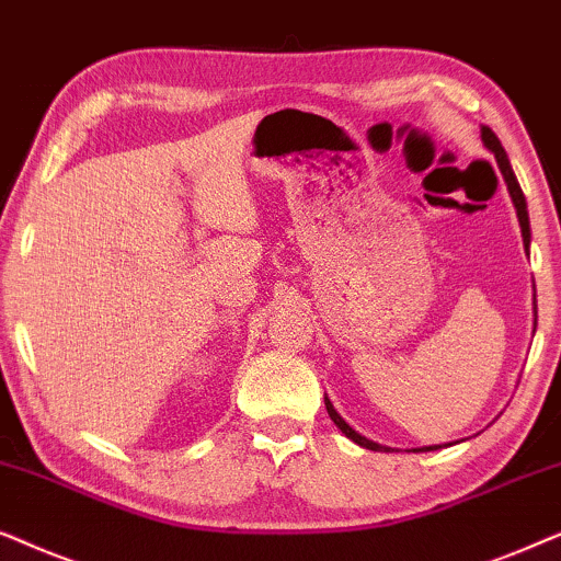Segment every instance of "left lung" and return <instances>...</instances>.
Segmentation results:
<instances>
[{
  "mask_svg": "<svg viewBox=\"0 0 561 561\" xmlns=\"http://www.w3.org/2000/svg\"><path fill=\"white\" fill-rule=\"evenodd\" d=\"M480 138H482L484 148H488L490 153H495V161H497V167H500V174H503L505 184H507V192H511L515 215H518V222H520V236H524V245H526V251H528V245H531V226H528L526 197H524V192H520L518 179H515V174H513L511 161H507L505 148L500 146L497 136L488 128V125H482V136H480ZM534 305H536V297H534ZM534 316H536V308H534ZM325 410H328V415H331V421H333L335 425H339L341 433H346V438H351V442H354V444L364 446V449H369V451H390V446H382V444H377V442H369L367 436H362V433H356L354 428H351V425L339 415V410L333 408V402L328 400V394H325ZM444 446H451V444H444ZM436 449H442V446H421V449H413V451H436Z\"/></svg>",
  "mask_w": 561,
  "mask_h": 561,
  "instance_id": "1",
  "label": "left lung"
}]
</instances>
